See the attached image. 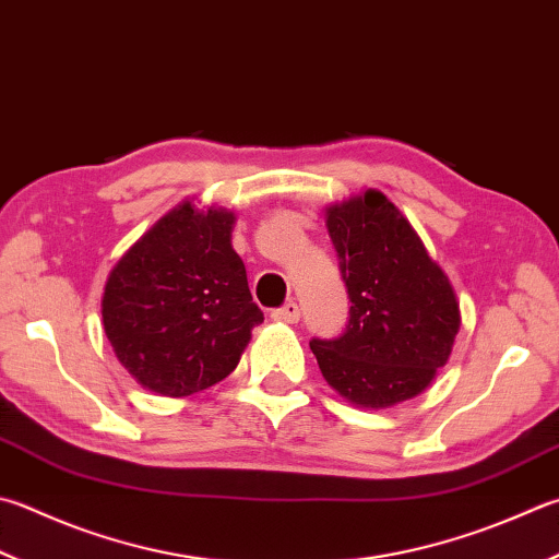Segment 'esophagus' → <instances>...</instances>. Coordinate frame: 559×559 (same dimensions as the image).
Wrapping results in <instances>:
<instances>
[{
	"instance_id": "obj_1",
	"label": "esophagus",
	"mask_w": 559,
	"mask_h": 559,
	"mask_svg": "<svg viewBox=\"0 0 559 559\" xmlns=\"http://www.w3.org/2000/svg\"><path fill=\"white\" fill-rule=\"evenodd\" d=\"M272 319L282 323H297L301 319V309L297 307V301H287L282 309L272 311Z\"/></svg>"
}]
</instances>
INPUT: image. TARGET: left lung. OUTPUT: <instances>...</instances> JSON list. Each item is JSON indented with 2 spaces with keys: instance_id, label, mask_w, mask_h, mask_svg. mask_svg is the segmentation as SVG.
Instances as JSON below:
<instances>
[{
  "instance_id": "left-lung-1",
  "label": "left lung",
  "mask_w": 559,
  "mask_h": 559,
  "mask_svg": "<svg viewBox=\"0 0 559 559\" xmlns=\"http://www.w3.org/2000/svg\"><path fill=\"white\" fill-rule=\"evenodd\" d=\"M350 321L309 345L321 374L360 408H389L426 392L460 331V301L408 218L379 192L325 206Z\"/></svg>"
}]
</instances>
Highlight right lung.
<instances>
[{"mask_svg": "<svg viewBox=\"0 0 559 559\" xmlns=\"http://www.w3.org/2000/svg\"><path fill=\"white\" fill-rule=\"evenodd\" d=\"M236 214L185 199L109 272L104 333L148 392L189 396L236 370L262 323L246 265L230 243Z\"/></svg>", "mask_w": 559, "mask_h": 559, "instance_id": "right-lung-1", "label": "right lung"}]
</instances>
